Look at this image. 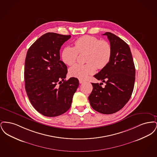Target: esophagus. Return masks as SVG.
<instances>
[{"label": "esophagus", "mask_w": 157, "mask_h": 157, "mask_svg": "<svg viewBox=\"0 0 157 157\" xmlns=\"http://www.w3.org/2000/svg\"><path fill=\"white\" fill-rule=\"evenodd\" d=\"M79 82L80 83H83V82H85V80H83V79H79Z\"/></svg>", "instance_id": "esophagus-1"}]
</instances>
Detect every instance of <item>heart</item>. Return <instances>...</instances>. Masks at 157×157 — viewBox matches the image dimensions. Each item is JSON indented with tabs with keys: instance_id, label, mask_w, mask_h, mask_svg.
I'll return each mask as SVG.
<instances>
[{
	"instance_id": "obj_1",
	"label": "heart",
	"mask_w": 157,
	"mask_h": 157,
	"mask_svg": "<svg viewBox=\"0 0 157 157\" xmlns=\"http://www.w3.org/2000/svg\"><path fill=\"white\" fill-rule=\"evenodd\" d=\"M86 52L85 65L76 64L69 69V75L79 79H85L94 74L97 68L102 69L109 62L112 49L110 44L97 37L85 35L74 41V48L65 47L61 53L62 60L66 65L74 64L78 53Z\"/></svg>"
}]
</instances>
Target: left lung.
Wrapping results in <instances>:
<instances>
[{
  "mask_svg": "<svg viewBox=\"0 0 157 157\" xmlns=\"http://www.w3.org/2000/svg\"><path fill=\"white\" fill-rule=\"evenodd\" d=\"M112 49L109 63L94 77L103 83H92L93 90L88 99L91 107L104 114L121 109L129 100L134 87L135 68L132 53L127 43L111 32H106Z\"/></svg>",
  "mask_w": 157,
  "mask_h": 157,
  "instance_id": "left-lung-1",
  "label": "left lung"
}]
</instances>
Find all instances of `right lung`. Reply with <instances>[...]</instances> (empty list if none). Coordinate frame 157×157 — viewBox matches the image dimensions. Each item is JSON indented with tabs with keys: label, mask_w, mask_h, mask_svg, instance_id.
Here are the masks:
<instances>
[{
	"label": "right lung",
	"mask_w": 157,
	"mask_h": 157,
	"mask_svg": "<svg viewBox=\"0 0 157 157\" xmlns=\"http://www.w3.org/2000/svg\"><path fill=\"white\" fill-rule=\"evenodd\" d=\"M71 35L49 32L29 48L25 63V90L37 112L53 117L70 108L79 81L72 77L65 81L67 65L60 60V49Z\"/></svg>",
	"instance_id": "obj_1"
}]
</instances>
